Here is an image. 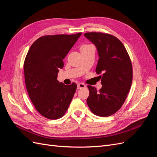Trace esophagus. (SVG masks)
Wrapping results in <instances>:
<instances>
[{
    "label": "esophagus",
    "mask_w": 157,
    "mask_h": 157,
    "mask_svg": "<svg viewBox=\"0 0 157 157\" xmlns=\"http://www.w3.org/2000/svg\"><path fill=\"white\" fill-rule=\"evenodd\" d=\"M86 88V85L83 83H78L77 84V88L80 89V88Z\"/></svg>",
    "instance_id": "obj_1"
}]
</instances>
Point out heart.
<instances>
[{
    "mask_svg": "<svg viewBox=\"0 0 157 157\" xmlns=\"http://www.w3.org/2000/svg\"><path fill=\"white\" fill-rule=\"evenodd\" d=\"M84 46H88V45H84Z\"/></svg>",
    "mask_w": 157,
    "mask_h": 157,
    "instance_id": "heart-1",
    "label": "heart"
}]
</instances>
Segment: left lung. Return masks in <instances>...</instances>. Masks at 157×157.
Listing matches in <instances>:
<instances>
[{"mask_svg": "<svg viewBox=\"0 0 157 157\" xmlns=\"http://www.w3.org/2000/svg\"><path fill=\"white\" fill-rule=\"evenodd\" d=\"M84 36L96 47L99 59L96 71L103 73L102 87L98 91L88 86L87 104L97 116L109 117L123 105L132 82V65L124 46L117 37L102 33H86Z\"/></svg>", "mask_w": 157, "mask_h": 157, "instance_id": "left-lung-1", "label": "left lung"}]
</instances>
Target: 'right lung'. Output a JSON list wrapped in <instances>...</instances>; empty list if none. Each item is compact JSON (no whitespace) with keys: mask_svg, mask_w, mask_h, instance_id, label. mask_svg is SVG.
I'll use <instances>...</instances> for the list:
<instances>
[{"mask_svg":"<svg viewBox=\"0 0 157 157\" xmlns=\"http://www.w3.org/2000/svg\"><path fill=\"white\" fill-rule=\"evenodd\" d=\"M82 33L40 37L31 46L24 62L28 94L37 111L48 119L62 117L77 90V84L59 82L63 59Z\"/></svg>","mask_w":157,"mask_h":157,"instance_id":"right-lung-1","label":"right lung"}]
</instances>
